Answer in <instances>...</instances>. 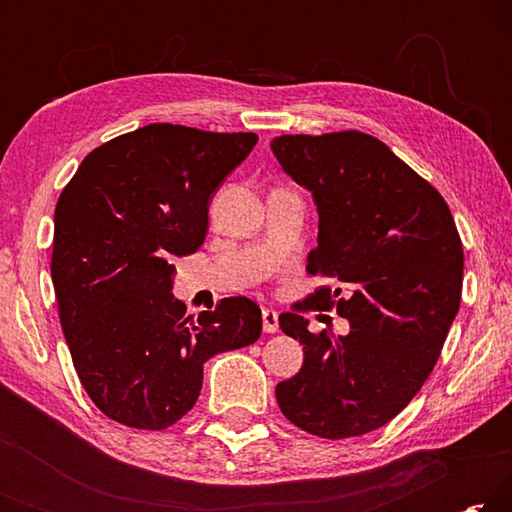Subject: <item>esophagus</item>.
<instances>
[{
	"label": "esophagus",
	"instance_id": "esophagus-1",
	"mask_svg": "<svg viewBox=\"0 0 512 512\" xmlns=\"http://www.w3.org/2000/svg\"><path fill=\"white\" fill-rule=\"evenodd\" d=\"M262 325L266 334H275L280 329V320H277V311L273 309H264L262 311Z\"/></svg>",
	"mask_w": 512,
	"mask_h": 512
}]
</instances>
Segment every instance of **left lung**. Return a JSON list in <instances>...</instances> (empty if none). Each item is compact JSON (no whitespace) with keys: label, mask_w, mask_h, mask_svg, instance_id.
Here are the masks:
<instances>
[{"label":"left lung","mask_w":512,"mask_h":512,"mask_svg":"<svg viewBox=\"0 0 512 512\" xmlns=\"http://www.w3.org/2000/svg\"><path fill=\"white\" fill-rule=\"evenodd\" d=\"M271 149L314 196L307 271L334 284L280 316L305 363L277 384V404L314 436H363L391 422L436 366L461 305V237L445 198L377 137L282 135ZM311 308H336L351 332L311 335L299 314Z\"/></svg>","instance_id":"1"}]
</instances>
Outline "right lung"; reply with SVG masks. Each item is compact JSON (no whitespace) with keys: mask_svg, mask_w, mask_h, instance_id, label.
<instances>
[{"mask_svg":"<svg viewBox=\"0 0 512 512\" xmlns=\"http://www.w3.org/2000/svg\"><path fill=\"white\" fill-rule=\"evenodd\" d=\"M255 133L149 124L85 155L54 214L60 325L85 393L110 420L160 431L192 411L203 363L262 334V309L223 298L185 316L176 257L196 253L207 207Z\"/></svg>","mask_w":512,"mask_h":512,"instance_id":"1","label":"right lung"}]
</instances>
